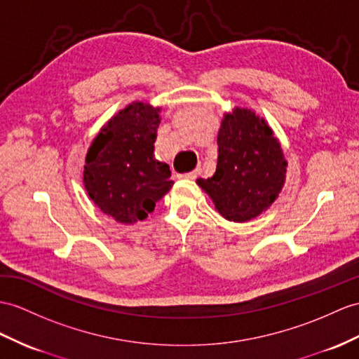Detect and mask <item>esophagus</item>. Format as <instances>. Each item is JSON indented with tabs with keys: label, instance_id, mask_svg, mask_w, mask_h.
Wrapping results in <instances>:
<instances>
[{
	"label": "esophagus",
	"instance_id": "esophagus-1",
	"mask_svg": "<svg viewBox=\"0 0 359 359\" xmlns=\"http://www.w3.org/2000/svg\"><path fill=\"white\" fill-rule=\"evenodd\" d=\"M198 173H199V170L196 169V170H191V172H187V173H180V175H177V177L180 180H195L198 177Z\"/></svg>",
	"mask_w": 359,
	"mask_h": 359
}]
</instances>
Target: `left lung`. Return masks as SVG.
<instances>
[{"instance_id":"left-lung-1","label":"left lung","mask_w":359,"mask_h":359,"mask_svg":"<svg viewBox=\"0 0 359 359\" xmlns=\"http://www.w3.org/2000/svg\"><path fill=\"white\" fill-rule=\"evenodd\" d=\"M217 164L196 184L226 221L248 222L274 204L286 181L287 161L268 121L248 108L225 112L217 134Z\"/></svg>"}]
</instances>
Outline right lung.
Returning a JSON list of instances; mask_svg holds the SVG:
<instances>
[{"label": "right lung", "instance_id": "add662e5", "mask_svg": "<svg viewBox=\"0 0 359 359\" xmlns=\"http://www.w3.org/2000/svg\"><path fill=\"white\" fill-rule=\"evenodd\" d=\"M160 123V107L135 100L102 126L86 152V194L120 224L146 219L173 186L169 165L154 155Z\"/></svg>", "mask_w": 359, "mask_h": 359}]
</instances>
